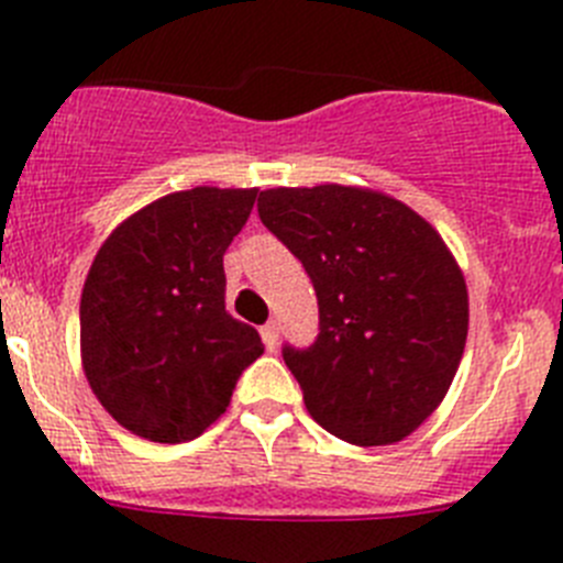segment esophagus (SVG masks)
I'll return each mask as SVG.
<instances>
[{"label":"esophagus","mask_w":563,"mask_h":563,"mask_svg":"<svg viewBox=\"0 0 563 563\" xmlns=\"http://www.w3.org/2000/svg\"><path fill=\"white\" fill-rule=\"evenodd\" d=\"M262 341H265L267 350H276V346H278V324H276V321H267V324L262 327Z\"/></svg>","instance_id":"34e87169"}]
</instances>
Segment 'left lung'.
<instances>
[{
	"label": "left lung",
	"mask_w": 563,
	"mask_h": 563,
	"mask_svg": "<svg viewBox=\"0 0 563 563\" xmlns=\"http://www.w3.org/2000/svg\"><path fill=\"white\" fill-rule=\"evenodd\" d=\"M258 220L316 287V341L282 346L312 420L355 445L409 437L449 391L467 338L465 278L440 233L350 186L271 188Z\"/></svg>",
	"instance_id": "left-lung-1"
}]
</instances>
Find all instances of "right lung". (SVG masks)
Here are the masks:
<instances>
[{
    "mask_svg": "<svg viewBox=\"0 0 563 563\" xmlns=\"http://www.w3.org/2000/svg\"><path fill=\"white\" fill-rule=\"evenodd\" d=\"M256 188H191L129 217L81 292V357L103 409L152 442L200 437L265 346L225 310V256Z\"/></svg>",
    "mask_w": 563,
    "mask_h": 563,
    "instance_id": "obj_1",
    "label": "right lung"
}]
</instances>
